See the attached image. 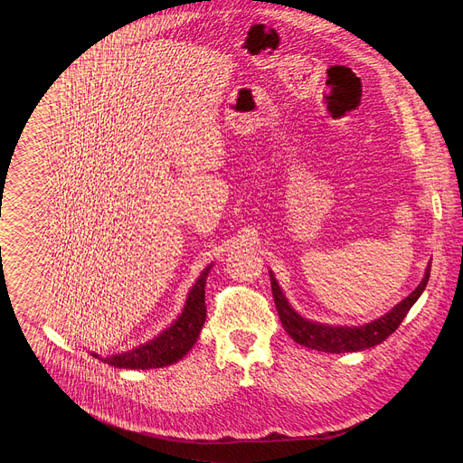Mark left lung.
Wrapping results in <instances>:
<instances>
[{
  "mask_svg": "<svg viewBox=\"0 0 463 463\" xmlns=\"http://www.w3.org/2000/svg\"><path fill=\"white\" fill-rule=\"evenodd\" d=\"M430 263L432 260L427 263L425 277L421 279L420 286L409 297H405L400 304H395L390 311H386L379 318H373L359 326H341V324L334 326V324H324V322H317L302 317L298 311H295V307L286 298L273 271H269V277H271V289H273L277 311L288 335L295 343L309 350L326 352V354H345V352H363V350L373 348L383 341H386L388 335H392L395 329H398V326L403 322V318L407 317V313L411 311V307L416 304V300L421 297V293L429 284Z\"/></svg>",
  "mask_w": 463,
  "mask_h": 463,
  "instance_id": "left-lung-1",
  "label": "left lung"
}]
</instances>
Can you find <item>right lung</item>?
Returning <instances> with one entry per match:
<instances>
[{
  "instance_id": "right-lung-1",
  "label": "right lung",
  "mask_w": 463,
  "mask_h": 463,
  "mask_svg": "<svg viewBox=\"0 0 463 463\" xmlns=\"http://www.w3.org/2000/svg\"><path fill=\"white\" fill-rule=\"evenodd\" d=\"M214 263L200 273L194 286L190 288L184 306L177 318L165 327L159 335L154 339L129 348L126 352L111 354V355H99L91 352V355L109 366L126 368V370H150V368H163L181 361L195 345L197 337L202 334V327L207 318L205 307V284Z\"/></svg>"
}]
</instances>
